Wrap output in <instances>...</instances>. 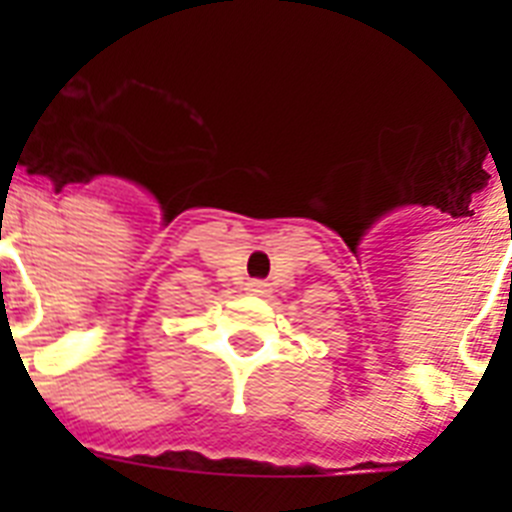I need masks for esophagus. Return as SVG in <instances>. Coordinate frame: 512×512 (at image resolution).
Listing matches in <instances>:
<instances>
[{"label":"esophagus","mask_w":512,"mask_h":512,"mask_svg":"<svg viewBox=\"0 0 512 512\" xmlns=\"http://www.w3.org/2000/svg\"><path fill=\"white\" fill-rule=\"evenodd\" d=\"M248 289L256 292V295H266V292H269V284L261 282V279H251V282H248Z\"/></svg>","instance_id":"34e87169"}]
</instances>
